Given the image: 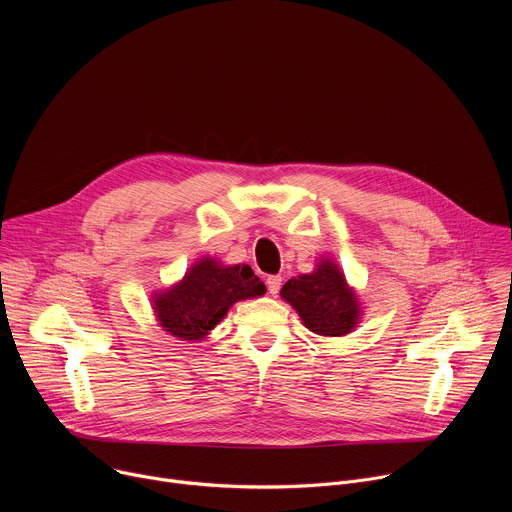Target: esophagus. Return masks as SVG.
Instances as JSON below:
<instances>
[{"label": "esophagus", "instance_id": "34e87169", "mask_svg": "<svg viewBox=\"0 0 512 512\" xmlns=\"http://www.w3.org/2000/svg\"><path fill=\"white\" fill-rule=\"evenodd\" d=\"M281 289V275H269L267 277V291L271 296H277Z\"/></svg>", "mask_w": 512, "mask_h": 512}]
</instances>
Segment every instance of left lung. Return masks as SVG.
<instances>
[{"label":"left lung","mask_w":512,"mask_h":512,"mask_svg":"<svg viewBox=\"0 0 512 512\" xmlns=\"http://www.w3.org/2000/svg\"><path fill=\"white\" fill-rule=\"evenodd\" d=\"M279 296L298 312L310 332L320 336H346L362 316L354 287L330 257L320 259L312 273L291 277Z\"/></svg>","instance_id":"8db88e82"}]
</instances>
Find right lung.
<instances>
[{
  "instance_id": "1",
  "label": "right lung",
  "mask_w": 512,
  "mask_h": 512,
  "mask_svg": "<svg viewBox=\"0 0 512 512\" xmlns=\"http://www.w3.org/2000/svg\"><path fill=\"white\" fill-rule=\"evenodd\" d=\"M265 291V283L249 265H223L202 257L180 281L154 291L152 310L168 334L198 342L227 316L233 304L259 298Z\"/></svg>"
}]
</instances>
